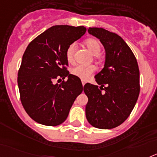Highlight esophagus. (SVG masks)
Listing matches in <instances>:
<instances>
[{
    "mask_svg": "<svg viewBox=\"0 0 157 157\" xmlns=\"http://www.w3.org/2000/svg\"><path fill=\"white\" fill-rule=\"evenodd\" d=\"M81 82H82V85H83V87H84V84H85V83H86V82H85V80H81Z\"/></svg>",
    "mask_w": 157,
    "mask_h": 157,
    "instance_id": "obj_1",
    "label": "esophagus"
}]
</instances>
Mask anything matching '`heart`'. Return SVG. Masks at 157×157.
<instances>
[{
  "instance_id": "obj_1",
  "label": "heart",
  "mask_w": 157,
  "mask_h": 157,
  "mask_svg": "<svg viewBox=\"0 0 157 157\" xmlns=\"http://www.w3.org/2000/svg\"><path fill=\"white\" fill-rule=\"evenodd\" d=\"M84 44L87 46V48L89 50V51L93 54L94 56H96L99 54L101 50V44L99 40L95 39H88L84 42ZM77 45L76 43H71L66 49L65 51V57L66 60L69 63H72L74 60V54L76 50ZM95 72V67L92 65H78L77 66L73 67L71 69V73L76 77H79L81 80H87L88 77Z\"/></svg>"
}]
</instances>
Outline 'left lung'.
I'll list each match as a JSON object with an SVG mask.
<instances>
[{
	"label": "left lung",
	"instance_id": "8db88e82",
	"mask_svg": "<svg viewBox=\"0 0 157 157\" xmlns=\"http://www.w3.org/2000/svg\"><path fill=\"white\" fill-rule=\"evenodd\" d=\"M88 33L99 39L106 51L104 67L95 76L100 87L87 83L86 118L92 126L117 127L129 117L140 92V73L135 56L117 34L103 28H89ZM105 92H101V90Z\"/></svg>",
	"mask_w": 157,
	"mask_h": 157
}]
</instances>
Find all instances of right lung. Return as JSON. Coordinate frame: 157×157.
Instances as JSON below:
<instances>
[{
  "label": "right lung",
  "mask_w": 157,
  "mask_h": 157,
  "mask_svg": "<svg viewBox=\"0 0 157 157\" xmlns=\"http://www.w3.org/2000/svg\"><path fill=\"white\" fill-rule=\"evenodd\" d=\"M85 32L84 26H53L31 41L26 49L17 82L22 105L38 123L49 126L62 124L82 92L80 78L66 70L65 51ZM57 77H67V80L54 84Z\"/></svg>",
  "instance_id": "1"
}]
</instances>
